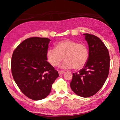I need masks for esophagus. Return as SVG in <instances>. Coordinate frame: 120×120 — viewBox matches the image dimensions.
I'll return each instance as SVG.
<instances>
[{
	"label": "esophagus",
	"mask_w": 120,
	"mask_h": 120,
	"mask_svg": "<svg viewBox=\"0 0 120 120\" xmlns=\"http://www.w3.org/2000/svg\"><path fill=\"white\" fill-rule=\"evenodd\" d=\"M64 71H63V70L59 71V74L60 75L63 74H64Z\"/></svg>",
	"instance_id": "esophagus-1"
}]
</instances>
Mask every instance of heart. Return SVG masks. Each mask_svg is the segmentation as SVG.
Segmentation results:
<instances>
[{
  "instance_id": "1",
  "label": "heart",
  "mask_w": 120,
  "mask_h": 120,
  "mask_svg": "<svg viewBox=\"0 0 120 120\" xmlns=\"http://www.w3.org/2000/svg\"><path fill=\"white\" fill-rule=\"evenodd\" d=\"M46 56L52 66H58L64 58V60L61 64V68L70 69L74 67L75 69L78 70L86 65L89 53L85 44L67 39L59 42L55 49H48Z\"/></svg>"
}]
</instances>
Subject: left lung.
<instances>
[{
  "mask_svg": "<svg viewBox=\"0 0 120 120\" xmlns=\"http://www.w3.org/2000/svg\"><path fill=\"white\" fill-rule=\"evenodd\" d=\"M83 35L88 45V59L82 69L73 74L70 86L77 95L89 97L104 84L109 75L110 58L108 49L100 38L88 33Z\"/></svg>",
  "mask_w": 120,
  "mask_h": 120,
  "instance_id": "obj_1",
  "label": "left lung"
}]
</instances>
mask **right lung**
I'll return each instance as SVG.
<instances>
[{
	"label": "right lung",
	"instance_id": "right-lung-1",
	"mask_svg": "<svg viewBox=\"0 0 120 120\" xmlns=\"http://www.w3.org/2000/svg\"><path fill=\"white\" fill-rule=\"evenodd\" d=\"M49 38L33 37L26 39L15 49L11 70L16 84L28 98L38 101L50 94L58 72L47 61Z\"/></svg>",
	"mask_w": 120,
	"mask_h": 120
}]
</instances>
